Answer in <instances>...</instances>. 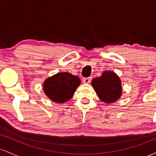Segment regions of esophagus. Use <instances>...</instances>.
I'll use <instances>...</instances> for the list:
<instances>
[{
  "instance_id": "34e87169",
  "label": "esophagus",
  "mask_w": 156,
  "mask_h": 156,
  "mask_svg": "<svg viewBox=\"0 0 156 156\" xmlns=\"http://www.w3.org/2000/svg\"><path fill=\"white\" fill-rule=\"evenodd\" d=\"M92 80V78H83V83H89Z\"/></svg>"
}]
</instances>
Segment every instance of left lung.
Instances as JSON below:
<instances>
[{"label":"left lung","mask_w":156,"mask_h":156,"mask_svg":"<svg viewBox=\"0 0 156 156\" xmlns=\"http://www.w3.org/2000/svg\"><path fill=\"white\" fill-rule=\"evenodd\" d=\"M92 85L102 101L115 102L122 94L121 81L114 73L104 72L99 78L92 80Z\"/></svg>","instance_id":"8db88e82"}]
</instances>
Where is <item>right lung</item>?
<instances>
[{
    "mask_svg": "<svg viewBox=\"0 0 156 156\" xmlns=\"http://www.w3.org/2000/svg\"><path fill=\"white\" fill-rule=\"evenodd\" d=\"M80 80L69 73H59L44 80V91L55 103H64L72 98Z\"/></svg>",
    "mask_w": 156,
    "mask_h": 156,
    "instance_id": "right-lung-1",
    "label": "right lung"
}]
</instances>
